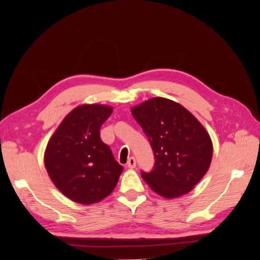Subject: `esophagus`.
Wrapping results in <instances>:
<instances>
[{
    "mask_svg": "<svg viewBox=\"0 0 260 260\" xmlns=\"http://www.w3.org/2000/svg\"><path fill=\"white\" fill-rule=\"evenodd\" d=\"M136 165H137V161H136L135 157H130L128 162H127V167L130 168V169H132V168L136 167Z\"/></svg>",
    "mask_w": 260,
    "mask_h": 260,
    "instance_id": "34e87169",
    "label": "esophagus"
}]
</instances>
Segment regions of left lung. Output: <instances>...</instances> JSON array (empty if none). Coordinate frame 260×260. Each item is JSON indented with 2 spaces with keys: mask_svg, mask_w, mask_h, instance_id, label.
Masks as SVG:
<instances>
[{
  "mask_svg": "<svg viewBox=\"0 0 260 260\" xmlns=\"http://www.w3.org/2000/svg\"><path fill=\"white\" fill-rule=\"evenodd\" d=\"M131 112L155 157L153 169L141 171L143 180L166 199L190 192L211 162L212 143L205 128L182 105L164 98H153Z\"/></svg>",
  "mask_w": 260,
  "mask_h": 260,
  "instance_id": "left-lung-1",
  "label": "left lung"
}]
</instances>
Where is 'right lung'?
I'll list each match as a JSON object with an SVG mask.
<instances>
[{
  "label": "right lung",
  "mask_w": 260,
  "mask_h": 260,
  "mask_svg": "<svg viewBox=\"0 0 260 260\" xmlns=\"http://www.w3.org/2000/svg\"><path fill=\"white\" fill-rule=\"evenodd\" d=\"M113 108L81 105L70 112L49 141L44 162L58 190L72 201L90 205L113 192L123 167L100 137Z\"/></svg>",
  "instance_id": "obj_1"
}]
</instances>
